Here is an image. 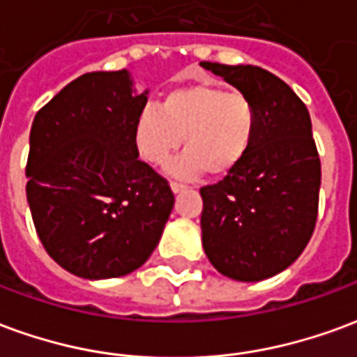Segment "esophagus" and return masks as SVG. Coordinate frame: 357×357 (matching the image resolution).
Instances as JSON below:
<instances>
[{
    "label": "esophagus",
    "instance_id": "34e87169",
    "mask_svg": "<svg viewBox=\"0 0 357 357\" xmlns=\"http://www.w3.org/2000/svg\"><path fill=\"white\" fill-rule=\"evenodd\" d=\"M170 187L174 193H181V191H185L187 189V185H183V183H178V181H172Z\"/></svg>",
    "mask_w": 357,
    "mask_h": 357
}]
</instances>
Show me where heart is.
<instances>
[{"instance_id":"obj_1","label":"heart","mask_w":357,"mask_h":357,"mask_svg":"<svg viewBox=\"0 0 357 357\" xmlns=\"http://www.w3.org/2000/svg\"><path fill=\"white\" fill-rule=\"evenodd\" d=\"M258 112L252 99L212 82H189L170 89L160 107L145 105L133 122V145L143 160L160 166L181 145L185 151L168 164L178 178L225 176L252 147Z\"/></svg>"}]
</instances>
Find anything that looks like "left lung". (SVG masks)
<instances>
[{"instance_id": "1", "label": "left lung", "mask_w": 357, "mask_h": 357, "mask_svg": "<svg viewBox=\"0 0 357 357\" xmlns=\"http://www.w3.org/2000/svg\"><path fill=\"white\" fill-rule=\"evenodd\" d=\"M248 95L258 112L243 162L201 189L202 247L235 281H262L291 266L317 220L321 162L306 105L275 74L252 65L201 63Z\"/></svg>"}]
</instances>
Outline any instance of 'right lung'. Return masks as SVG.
<instances>
[{"label": "right lung", "instance_id": "right-lung-1", "mask_svg": "<svg viewBox=\"0 0 357 357\" xmlns=\"http://www.w3.org/2000/svg\"><path fill=\"white\" fill-rule=\"evenodd\" d=\"M128 70L88 73L38 110L30 130L26 199L55 262L84 279L147 262L174 208L168 181L133 145L147 93Z\"/></svg>", "mask_w": 357, "mask_h": 357}]
</instances>
